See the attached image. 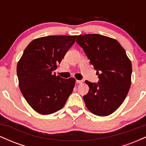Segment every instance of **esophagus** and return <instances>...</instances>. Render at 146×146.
Segmentation results:
<instances>
[{
  "label": "esophagus",
  "instance_id": "obj_1",
  "mask_svg": "<svg viewBox=\"0 0 146 146\" xmlns=\"http://www.w3.org/2000/svg\"><path fill=\"white\" fill-rule=\"evenodd\" d=\"M76 82H77V84H82L83 80H77Z\"/></svg>",
  "mask_w": 146,
  "mask_h": 146
}]
</instances>
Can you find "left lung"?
I'll list each match as a JSON object with an SVG mask.
<instances>
[{"label":"left lung","instance_id":"8db88e82","mask_svg":"<svg viewBox=\"0 0 146 146\" xmlns=\"http://www.w3.org/2000/svg\"><path fill=\"white\" fill-rule=\"evenodd\" d=\"M77 43L83 48L98 75V83L86 80L89 90L84 101L89 111L108 116L126 98L131 85L132 64L118 41L99 34L80 35Z\"/></svg>","mask_w":146,"mask_h":146}]
</instances>
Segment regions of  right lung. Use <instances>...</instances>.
Masks as SVG:
<instances>
[{"label":"right lung","mask_w":146,"mask_h":146,"mask_svg":"<svg viewBox=\"0 0 146 146\" xmlns=\"http://www.w3.org/2000/svg\"><path fill=\"white\" fill-rule=\"evenodd\" d=\"M77 36H48L33 40L17 64L19 88L37 113L50 115L63 108L75 86V78L53 73Z\"/></svg>","instance_id":"add662e5"}]
</instances>
